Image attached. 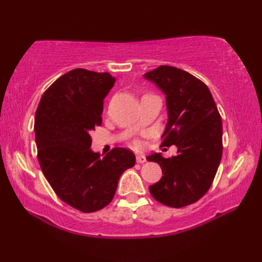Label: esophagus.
I'll return each mask as SVG.
<instances>
[{
    "mask_svg": "<svg viewBox=\"0 0 262 262\" xmlns=\"http://www.w3.org/2000/svg\"><path fill=\"white\" fill-rule=\"evenodd\" d=\"M136 162L140 163V164H143L147 162V158H145L144 155H137L136 156Z\"/></svg>",
    "mask_w": 262,
    "mask_h": 262,
    "instance_id": "esophagus-1",
    "label": "esophagus"
}]
</instances>
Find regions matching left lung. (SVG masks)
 <instances>
[{
	"instance_id": "obj_1",
	"label": "left lung",
	"mask_w": 262,
	"mask_h": 262,
	"mask_svg": "<svg viewBox=\"0 0 262 262\" xmlns=\"http://www.w3.org/2000/svg\"><path fill=\"white\" fill-rule=\"evenodd\" d=\"M143 77L155 83L166 98L167 123L162 145L178 148L176 156L149 155L161 165L163 177L149 187L155 200L181 208L205 195L222 159V119L209 89L185 70L159 66Z\"/></svg>"
}]
</instances>
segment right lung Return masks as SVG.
Returning <instances> with one entry per match:
<instances>
[{"label":"right lung","mask_w":262,"mask_h":262,"mask_svg":"<svg viewBox=\"0 0 262 262\" xmlns=\"http://www.w3.org/2000/svg\"><path fill=\"white\" fill-rule=\"evenodd\" d=\"M115 78L83 68L62 75L42 95L35 112L38 161L62 201L82 212L112 201L119 179L135 155L114 148L105 156L90 149V132L101 125L104 99Z\"/></svg>","instance_id":"add662e5"}]
</instances>
